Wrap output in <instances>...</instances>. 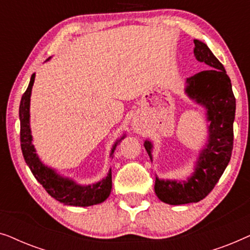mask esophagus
<instances>
[{
    "mask_svg": "<svg viewBox=\"0 0 250 250\" xmlns=\"http://www.w3.org/2000/svg\"><path fill=\"white\" fill-rule=\"evenodd\" d=\"M138 126H139V125H138V123H135V124H134V127H135V129L138 128Z\"/></svg>",
    "mask_w": 250,
    "mask_h": 250,
    "instance_id": "obj_1",
    "label": "esophagus"
}]
</instances>
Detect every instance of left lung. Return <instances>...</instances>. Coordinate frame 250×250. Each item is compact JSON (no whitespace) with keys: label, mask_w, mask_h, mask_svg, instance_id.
I'll return each mask as SVG.
<instances>
[{"label":"left lung","mask_w":250,"mask_h":250,"mask_svg":"<svg viewBox=\"0 0 250 250\" xmlns=\"http://www.w3.org/2000/svg\"><path fill=\"white\" fill-rule=\"evenodd\" d=\"M193 53L197 60L209 69L187 78V93L207 108L209 125L208 145L200 153L196 172L188 182L163 181L156 177L155 192L164 203L183 205L203 200L220 180L231 159L233 149V121L235 98L230 77L206 44L194 40ZM150 159L151 143L145 142Z\"/></svg>","instance_id":"obj_1"}]
</instances>
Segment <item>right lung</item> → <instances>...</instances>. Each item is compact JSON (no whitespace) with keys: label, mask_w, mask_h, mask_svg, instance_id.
<instances>
[{"label":"right lung","mask_w":250,"mask_h":250,"mask_svg":"<svg viewBox=\"0 0 250 250\" xmlns=\"http://www.w3.org/2000/svg\"><path fill=\"white\" fill-rule=\"evenodd\" d=\"M34 80H35V74H33L30 77L29 85L25 93L22 94L19 105L20 146H21L22 156L26 164L32 170L35 179L46 190V192L60 203L70 205V206L83 207L102 203L107 199L111 192V170H109L104 180L97 184L87 187L77 186L73 181L58 176L54 170L44 166L35 153V149L32 145V135H30L29 127V100ZM116 145L112 148L111 152H114Z\"/></svg>","instance_id":"right-lung-1"}]
</instances>
